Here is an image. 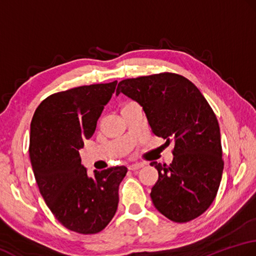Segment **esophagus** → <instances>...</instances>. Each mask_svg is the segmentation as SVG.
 Masks as SVG:
<instances>
[{
  "instance_id": "1",
  "label": "esophagus",
  "mask_w": 256,
  "mask_h": 256,
  "mask_svg": "<svg viewBox=\"0 0 256 256\" xmlns=\"http://www.w3.org/2000/svg\"><path fill=\"white\" fill-rule=\"evenodd\" d=\"M144 166V164H132L128 166V169L129 170H138L140 168H142Z\"/></svg>"
}]
</instances>
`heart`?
Segmentation results:
<instances>
[{"mask_svg": "<svg viewBox=\"0 0 256 256\" xmlns=\"http://www.w3.org/2000/svg\"><path fill=\"white\" fill-rule=\"evenodd\" d=\"M130 104H132V102H127V104H124V107H122V109H124V107H127L128 105H130Z\"/></svg>", "mask_w": 256, "mask_h": 256, "instance_id": "obj_1", "label": "heart"}]
</instances>
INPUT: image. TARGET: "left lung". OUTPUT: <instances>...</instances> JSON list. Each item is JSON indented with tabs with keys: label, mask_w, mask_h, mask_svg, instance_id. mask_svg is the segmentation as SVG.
Masks as SVG:
<instances>
[{
	"label": "left lung",
	"mask_w": 256,
	"mask_h": 256,
	"mask_svg": "<svg viewBox=\"0 0 256 256\" xmlns=\"http://www.w3.org/2000/svg\"><path fill=\"white\" fill-rule=\"evenodd\" d=\"M120 92L142 106L156 136L174 142L169 166L150 164L159 174L150 194L154 206L174 222L200 216L214 200L224 166L211 106L194 84L174 72L124 80L116 90Z\"/></svg>",
	"instance_id": "obj_1"
}]
</instances>
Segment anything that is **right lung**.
<instances>
[{"label":"right lung","mask_w":256,"mask_h":256,"mask_svg":"<svg viewBox=\"0 0 256 256\" xmlns=\"http://www.w3.org/2000/svg\"><path fill=\"white\" fill-rule=\"evenodd\" d=\"M117 80L55 92L36 108L30 122V159L36 184L56 220L80 234L100 232L117 211L124 166L88 176L80 149L95 132Z\"/></svg>","instance_id":"1"}]
</instances>
